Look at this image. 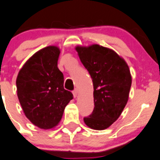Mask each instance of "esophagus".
I'll return each instance as SVG.
<instances>
[{
	"label": "esophagus",
	"mask_w": 160,
	"mask_h": 160,
	"mask_svg": "<svg viewBox=\"0 0 160 160\" xmlns=\"http://www.w3.org/2000/svg\"><path fill=\"white\" fill-rule=\"evenodd\" d=\"M73 95H74V98H76L78 95V90H74V91H73Z\"/></svg>",
	"instance_id": "1"
}]
</instances>
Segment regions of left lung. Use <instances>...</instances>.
Wrapping results in <instances>:
<instances>
[{
  "label": "left lung",
  "instance_id": "obj_1",
  "mask_svg": "<svg viewBox=\"0 0 160 160\" xmlns=\"http://www.w3.org/2000/svg\"><path fill=\"white\" fill-rule=\"evenodd\" d=\"M76 51L93 84L94 109L84 122L93 129H105L118 119L128 100L129 68L115 51L100 45L77 47Z\"/></svg>",
  "mask_w": 160,
  "mask_h": 160
}]
</instances>
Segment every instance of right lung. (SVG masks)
Returning a JSON list of instances; mask_svg holds the SVG:
<instances>
[{
  "label": "right lung",
  "mask_w": 160,
  "mask_h": 160,
  "mask_svg": "<svg viewBox=\"0 0 160 160\" xmlns=\"http://www.w3.org/2000/svg\"><path fill=\"white\" fill-rule=\"evenodd\" d=\"M60 51L49 46L32 55L19 72L17 96L23 112L33 124L43 129L56 126L64 109L73 99L63 87L64 78L58 68Z\"/></svg>",
  "instance_id": "obj_1"
}]
</instances>
